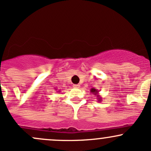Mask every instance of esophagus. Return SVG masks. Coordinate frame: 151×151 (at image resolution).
Returning a JSON list of instances; mask_svg holds the SVG:
<instances>
[{"instance_id": "obj_1", "label": "esophagus", "mask_w": 151, "mask_h": 151, "mask_svg": "<svg viewBox=\"0 0 151 151\" xmlns=\"http://www.w3.org/2000/svg\"><path fill=\"white\" fill-rule=\"evenodd\" d=\"M73 88H80V85H73Z\"/></svg>"}]
</instances>
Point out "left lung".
Here are the masks:
<instances>
[{
	"label": "left lung",
	"instance_id": "8db88e82",
	"mask_svg": "<svg viewBox=\"0 0 151 151\" xmlns=\"http://www.w3.org/2000/svg\"><path fill=\"white\" fill-rule=\"evenodd\" d=\"M90 93L94 94L95 96H97V100H98V102H101L102 101V97L101 96V95L99 94V91L98 90L95 88H91L90 90Z\"/></svg>",
	"mask_w": 151,
	"mask_h": 151
}]
</instances>
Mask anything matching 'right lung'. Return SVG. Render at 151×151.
Segmentation results:
<instances>
[{"label": "right lung", "mask_w": 151, "mask_h": 151, "mask_svg": "<svg viewBox=\"0 0 151 151\" xmlns=\"http://www.w3.org/2000/svg\"><path fill=\"white\" fill-rule=\"evenodd\" d=\"M55 90H56V89H55ZM58 92H60V90H58Z\"/></svg>", "instance_id": "obj_1"}]
</instances>
